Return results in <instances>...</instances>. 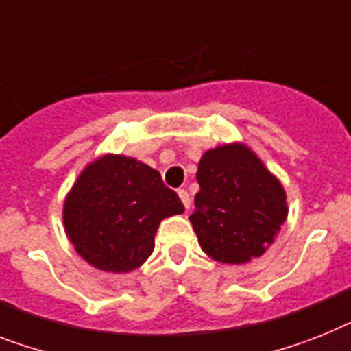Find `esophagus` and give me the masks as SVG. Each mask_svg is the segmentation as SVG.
Masks as SVG:
<instances>
[{
	"mask_svg": "<svg viewBox=\"0 0 351 351\" xmlns=\"http://www.w3.org/2000/svg\"><path fill=\"white\" fill-rule=\"evenodd\" d=\"M178 195H179V199H181L182 204H184V208H186V210H190V193H188L186 190H179Z\"/></svg>",
	"mask_w": 351,
	"mask_h": 351,
	"instance_id": "esophagus-1",
	"label": "esophagus"
}]
</instances>
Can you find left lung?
<instances>
[{
    "mask_svg": "<svg viewBox=\"0 0 351 351\" xmlns=\"http://www.w3.org/2000/svg\"><path fill=\"white\" fill-rule=\"evenodd\" d=\"M192 222L202 251L219 263L244 265L260 258L287 221L282 181L242 141L206 150L197 167Z\"/></svg>",
    "mask_w": 351,
    "mask_h": 351,
    "instance_id": "left-lung-1",
    "label": "left lung"
}]
</instances>
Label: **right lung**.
Returning <instances> with one entry per match:
<instances>
[{
  "label": "right lung",
  "mask_w": 351,
  "mask_h": 351,
  "mask_svg": "<svg viewBox=\"0 0 351 351\" xmlns=\"http://www.w3.org/2000/svg\"><path fill=\"white\" fill-rule=\"evenodd\" d=\"M182 211L158 170L130 156L104 154L84 167L66 193L62 224L91 267L121 274L147 262L161 221Z\"/></svg>",
  "instance_id": "right-lung-1"
}]
</instances>
